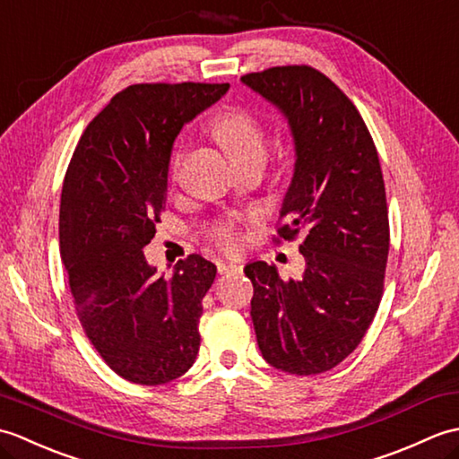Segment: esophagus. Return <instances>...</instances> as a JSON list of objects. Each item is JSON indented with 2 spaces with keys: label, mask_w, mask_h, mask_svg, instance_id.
<instances>
[{
  "label": "esophagus",
  "mask_w": 459,
  "mask_h": 459,
  "mask_svg": "<svg viewBox=\"0 0 459 459\" xmlns=\"http://www.w3.org/2000/svg\"><path fill=\"white\" fill-rule=\"evenodd\" d=\"M238 270H242L238 262H221L219 264L221 274H230V272H238Z\"/></svg>",
  "instance_id": "obj_1"
}]
</instances>
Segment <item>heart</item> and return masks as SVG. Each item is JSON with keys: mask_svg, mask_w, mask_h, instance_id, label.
Listing matches in <instances>:
<instances>
[{"mask_svg": "<svg viewBox=\"0 0 459 459\" xmlns=\"http://www.w3.org/2000/svg\"><path fill=\"white\" fill-rule=\"evenodd\" d=\"M214 138L229 153V158L238 163L242 160L255 158V155H264L266 143H264V132H262L258 120L255 116L242 110H232L229 114L221 116L214 122ZM183 160V152L179 150L173 155V171H178L179 163ZM214 238L219 245L227 250H235L238 247V232L232 224H221L214 230Z\"/></svg>", "mask_w": 459, "mask_h": 459, "instance_id": "obj_1", "label": "heart"}]
</instances>
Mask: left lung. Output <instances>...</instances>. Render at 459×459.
<instances>
[{
    "label": "left lung",
    "mask_w": 459,
    "mask_h": 459,
    "mask_svg": "<svg viewBox=\"0 0 459 459\" xmlns=\"http://www.w3.org/2000/svg\"><path fill=\"white\" fill-rule=\"evenodd\" d=\"M242 84L274 104L294 138V178L281 203L280 238L306 237L299 278L250 262V316L272 367L319 375L349 357L383 298L388 211L378 153L355 104L307 65L266 68Z\"/></svg>",
    "instance_id": "obj_1"
}]
</instances>
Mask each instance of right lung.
Wrapping results in <instances>:
<instances>
[{
  "instance_id": "obj_1",
  "label": "right lung",
  "mask_w": 459,
  "mask_h": 459,
  "mask_svg": "<svg viewBox=\"0 0 459 459\" xmlns=\"http://www.w3.org/2000/svg\"><path fill=\"white\" fill-rule=\"evenodd\" d=\"M229 84H132L86 126L68 165L58 240L76 316L116 375L155 386L187 373L217 266L199 255L158 276L143 256L165 209L173 142Z\"/></svg>"
}]
</instances>
